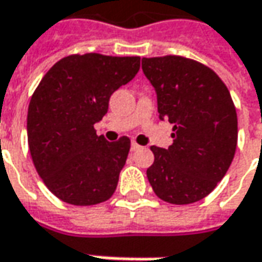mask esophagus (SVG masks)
<instances>
[{"label":"esophagus","instance_id":"esophagus-1","mask_svg":"<svg viewBox=\"0 0 262 262\" xmlns=\"http://www.w3.org/2000/svg\"><path fill=\"white\" fill-rule=\"evenodd\" d=\"M138 150H141V145L137 144L135 141H133V143H131V151H138Z\"/></svg>","mask_w":262,"mask_h":262}]
</instances>
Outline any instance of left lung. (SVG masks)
Segmentation results:
<instances>
[{
  "instance_id": "obj_1",
  "label": "left lung",
  "mask_w": 262,
  "mask_h": 262,
  "mask_svg": "<svg viewBox=\"0 0 262 262\" xmlns=\"http://www.w3.org/2000/svg\"><path fill=\"white\" fill-rule=\"evenodd\" d=\"M144 75L157 92L160 119L173 124L168 148L151 145L147 177L161 201L189 205L224 179L238 141V118L222 79L183 56L143 57Z\"/></svg>"
}]
</instances>
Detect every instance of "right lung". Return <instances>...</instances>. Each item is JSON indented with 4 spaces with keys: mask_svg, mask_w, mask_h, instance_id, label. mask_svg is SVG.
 Segmentation results:
<instances>
[{
    "mask_svg": "<svg viewBox=\"0 0 262 262\" xmlns=\"http://www.w3.org/2000/svg\"><path fill=\"white\" fill-rule=\"evenodd\" d=\"M138 70V56L70 54L40 80L27 114L29 148L38 176L60 201L92 206L115 192L131 141L110 143L94 125L108 112L111 95Z\"/></svg>",
    "mask_w": 262,
    "mask_h": 262,
    "instance_id": "obj_1",
    "label": "right lung"
}]
</instances>
